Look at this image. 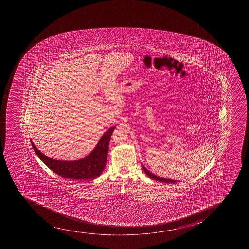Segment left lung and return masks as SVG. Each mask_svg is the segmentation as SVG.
<instances>
[{
  "instance_id": "left-lung-1",
  "label": "left lung",
  "mask_w": 249,
  "mask_h": 249,
  "mask_svg": "<svg viewBox=\"0 0 249 249\" xmlns=\"http://www.w3.org/2000/svg\"><path fill=\"white\" fill-rule=\"evenodd\" d=\"M142 167H143L144 172L147 174L148 177L151 178L152 179L158 181V182H165V183H176V182H178L177 180L167 179V178H164L158 177V176H156L155 175H153L152 173L149 172L143 165H142Z\"/></svg>"
}]
</instances>
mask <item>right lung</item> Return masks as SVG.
Segmentation results:
<instances>
[{
    "label": "right lung",
    "instance_id": "right-lung-1",
    "mask_svg": "<svg viewBox=\"0 0 249 249\" xmlns=\"http://www.w3.org/2000/svg\"><path fill=\"white\" fill-rule=\"evenodd\" d=\"M114 129L115 127L113 126L104 134L95 149L86 158L73 161H63L48 158L37 149L32 141L31 142L35 153L50 170L57 175L72 179H91L98 177L105 169L108 143Z\"/></svg>",
    "mask_w": 249,
    "mask_h": 249
}]
</instances>
